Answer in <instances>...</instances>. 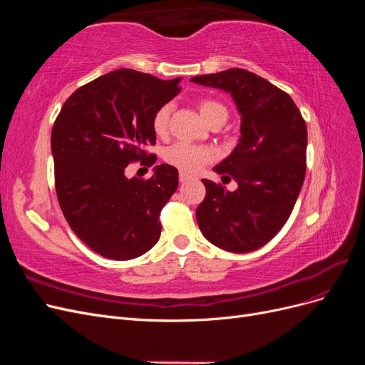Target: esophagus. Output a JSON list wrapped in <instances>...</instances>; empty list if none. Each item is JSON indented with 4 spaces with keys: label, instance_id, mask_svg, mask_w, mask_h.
Wrapping results in <instances>:
<instances>
[{
    "label": "esophagus",
    "instance_id": "obj_1",
    "mask_svg": "<svg viewBox=\"0 0 365 365\" xmlns=\"http://www.w3.org/2000/svg\"><path fill=\"white\" fill-rule=\"evenodd\" d=\"M190 180H192V176H190V175H187V173H184V172H181V173H180V181H181V182L190 181Z\"/></svg>",
    "mask_w": 365,
    "mask_h": 365
}]
</instances>
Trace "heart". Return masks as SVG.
<instances>
[{
	"instance_id": "1",
	"label": "heart",
	"mask_w": 365,
	"mask_h": 365,
	"mask_svg": "<svg viewBox=\"0 0 365 365\" xmlns=\"http://www.w3.org/2000/svg\"><path fill=\"white\" fill-rule=\"evenodd\" d=\"M197 108H200V113L204 117L207 123H213L216 120H227L228 111L227 108L215 101V98H201L197 102ZM172 113V105L165 103L157 109V113L153 114L152 118V128L157 135H164L169 128V118ZM216 153L212 148L208 146H197L190 145V143H176V145L165 149L164 152V160L169 164L175 165L176 169L189 173L200 172L205 164L213 161Z\"/></svg>"
}]
</instances>
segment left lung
Listing matches in <instances>:
<instances>
[{
    "label": "left lung",
    "mask_w": 365,
    "mask_h": 365,
    "mask_svg": "<svg viewBox=\"0 0 365 365\" xmlns=\"http://www.w3.org/2000/svg\"><path fill=\"white\" fill-rule=\"evenodd\" d=\"M195 83L230 93L240 114L235 150L213 169L237 182L235 192L202 180L196 208L204 237L230 252L262 248L289 219L306 173L307 129L289 94L244 68L196 76Z\"/></svg>",
    "instance_id": "1"
}]
</instances>
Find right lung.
<instances>
[{
	"label": "right lung",
	"mask_w": 365,
	"mask_h": 365,
	"mask_svg": "<svg viewBox=\"0 0 365 365\" xmlns=\"http://www.w3.org/2000/svg\"><path fill=\"white\" fill-rule=\"evenodd\" d=\"M181 77L161 81L121 68L67 98L51 130L54 184L68 225L83 244L113 260L140 257L161 235L160 213L178 187L173 165L149 180L126 178L129 163L152 165V118L181 91Z\"/></svg>",
	"instance_id": "1"
}]
</instances>
